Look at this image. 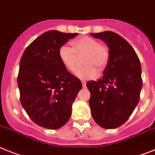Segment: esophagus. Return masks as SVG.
<instances>
[{"label": "esophagus", "mask_w": 155, "mask_h": 155, "mask_svg": "<svg viewBox=\"0 0 155 155\" xmlns=\"http://www.w3.org/2000/svg\"><path fill=\"white\" fill-rule=\"evenodd\" d=\"M82 85H83V87L85 88L86 87V82H84V81L82 82Z\"/></svg>", "instance_id": "esophagus-1"}]
</instances>
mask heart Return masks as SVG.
<instances>
[{"label": "heart", "mask_w": 155, "mask_h": 155, "mask_svg": "<svg viewBox=\"0 0 155 155\" xmlns=\"http://www.w3.org/2000/svg\"><path fill=\"white\" fill-rule=\"evenodd\" d=\"M72 48L62 45L58 54L64 66L71 72L76 69L79 58L85 55L83 64L75 75L81 80H91L97 77V70L102 71L110 61V50L105 45L99 43L93 38L84 36L71 42Z\"/></svg>", "instance_id": "b5f03b06"}]
</instances>
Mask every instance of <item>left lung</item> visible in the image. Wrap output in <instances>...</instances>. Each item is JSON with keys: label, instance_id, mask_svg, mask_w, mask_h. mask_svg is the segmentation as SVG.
Here are the masks:
<instances>
[{"label": "left lung", "instance_id": "8db88e82", "mask_svg": "<svg viewBox=\"0 0 155 155\" xmlns=\"http://www.w3.org/2000/svg\"><path fill=\"white\" fill-rule=\"evenodd\" d=\"M91 35L105 41L110 54L103 77L87 84L92 117L102 128H118L127 121L140 100L143 85L140 59L132 45L113 31Z\"/></svg>", "mask_w": 155, "mask_h": 155}]
</instances>
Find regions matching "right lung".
<instances>
[{
    "mask_svg": "<svg viewBox=\"0 0 155 155\" xmlns=\"http://www.w3.org/2000/svg\"><path fill=\"white\" fill-rule=\"evenodd\" d=\"M77 35L47 31L26 48L19 62L20 102L30 118L43 128L58 129L68 121L82 89L81 81L68 71L58 54Z\"/></svg>",
    "mask_w": 155,
    "mask_h": 155,
    "instance_id": "1",
    "label": "right lung"
}]
</instances>
